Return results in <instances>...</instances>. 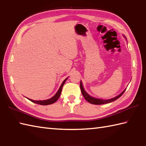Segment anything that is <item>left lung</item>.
I'll use <instances>...</instances> for the list:
<instances>
[{
  "label": "left lung",
  "instance_id": "obj_1",
  "mask_svg": "<svg viewBox=\"0 0 146 146\" xmlns=\"http://www.w3.org/2000/svg\"><path fill=\"white\" fill-rule=\"evenodd\" d=\"M80 90H81V92L84 98H85V99L87 100V101L89 102L90 104H96V105L104 104H108V103H110L111 102L114 101V100H117L118 98H119L120 97H121L123 94L124 93L125 90H126V89H125L121 94H120L119 95L115 97V98H114L108 99V100H104V99H96L94 98H92V97H91V96H90L88 94L86 93L85 90L84 89V87L82 86V83L81 81H80Z\"/></svg>",
  "mask_w": 146,
  "mask_h": 146
}]
</instances>
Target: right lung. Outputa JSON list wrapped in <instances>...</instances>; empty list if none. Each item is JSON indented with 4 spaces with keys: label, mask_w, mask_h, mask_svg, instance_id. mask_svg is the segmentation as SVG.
Returning a JSON list of instances; mask_svg holds the SVG:
<instances>
[{
    "label": "right lung",
    "mask_w": 146,
    "mask_h": 146,
    "mask_svg": "<svg viewBox=\"0 0 146 146\" xmlns=\"http://www.w3.org/2000/svg\"><path fill=\"white\" fill-rule=\"evenodd\" d=\"M67 78H66V79H65L62 84H61V86L60 87L59 89L58 90V91L57 92V93L55 94L52 98H51L50 99H47V100H32V99H29V100H31V102H34V103H35V104H40V105H43V106H46V105H49V104H53L54 102H56L57 100H58V99L59 98V97L60 96V94H61V92H62V87L64 86V83L66 82V80H67ZM28 99V98H27Z\"/></svg>",
    "instance_id": "1"
}]
</instances>
